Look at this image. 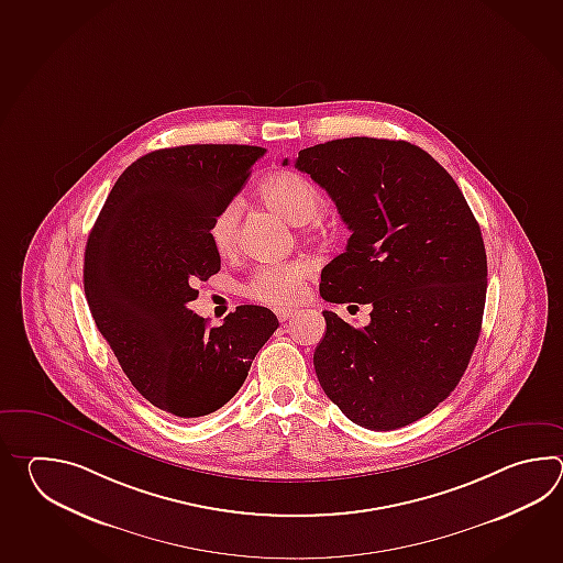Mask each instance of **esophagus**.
Wrapping results in <instances>:
<instances>
[{"label": "esophagus", "instance_id": "obj_1", "mask_svg": "<svg viewBox=\"0 0 563 563\" xmlns=\"http://www.w3.org/2000/svg\"><path fill=\"white\" fill-rule=\"evenodd\" d=\"M294 313H296L294 308H279V310H276L277 320H279V322H286Z\"/></svg>", "mask_w": 563, "mask_h": 563}]
</instances>
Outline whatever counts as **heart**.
<instances>
[{
    "instance_id": "1",
    "label": "heart",
    "mask_w": 563,
    "mask_h": 563,
    "mask_svg": "<svg viewBox=\"0 0 563 563\" xmlns=\"http://www.w3.org/2000/svg\"><path fill=\"white\" fill-rule=\"evenodd\" d=\"M262 195L267 205L289 219L296 225H303L320 213L322 192L308 177L296 170H282L262 183ZM241 205L238 199H229L209 225V238L217 253L229 255L238 250L240 243ZM313 267L310 262H277L255 267L243 291L250 298L264 301L269 306H289L298 301L303 294V286L311 276Z\"/></svg>"
}]
</instances>
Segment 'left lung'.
<instances>
[{
  "label": "left lung",
  "instance_id": "left-lung-1",
  "mask_svg": "<svg viewBox=\"0 0 563 563\" xmlns=\"http://www.w3.org/2000/svg\"><path fill=\"white\" fill-rule=\"evenodd\" d=\"M296 168L352 231L322 269L320 296L372 306L364 328L323 311L318 380L360 427H407L455 390L477 346L487 296L477 219L453 177L407 141H328L299 151Z\"/></svg>",
  "mask_w": 563,
  "mask_h": 563
}]
</instances>
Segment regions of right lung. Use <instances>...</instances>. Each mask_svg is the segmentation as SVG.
I'll list each match as a JSON object with an SVG mask.
<instances>
[{"label": "right lung", "mask_w": 563, "mask_h": 563, "mask_svg": "<svg viewBox=\"0 0 563 563\" xmlns=\"http://www.w3.org/2000/svg\"><path fill=\"white\" fill-rule=\"evenodd\" d=\"M262 146L185 144L141 156L107 197L85 252V294L98 332L141 395L180 419L229 402L276 313L238 306L219 328L189 310L221 257L209 225L241 191Z\"/></svg>", "instance_id": "1"}]
</instances>
